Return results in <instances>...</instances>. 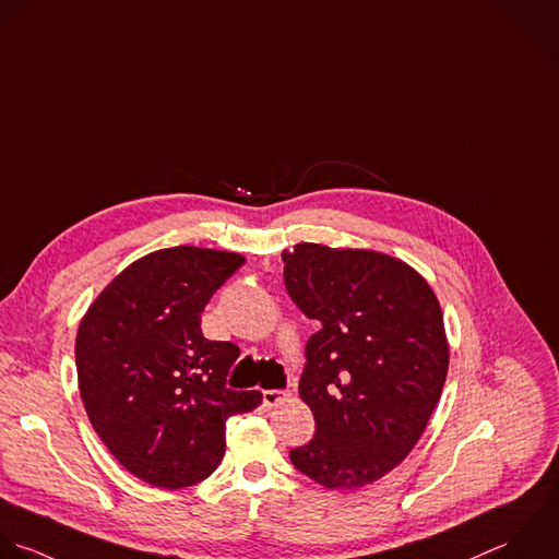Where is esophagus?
I'll use <instances>...</instances> for the list:
<instances>
[{
	"instance_id": "obj_1",
	"label": "esophagus",
	"mask_w": 559,
	"mask_h": 559,
	"mask_svg": "<svg viewBox=\"0 0 559 559\" xmlns=\"http://www.w3.org/2000/svg\"><path fill=\"white\" fill-rule=\"evenodd\" d=\"M287 399H289V394L283 392V390H265V392H263V403H265L267 407H276L278 403H283V401H287Z\"/></svg>"
}]
</instances>
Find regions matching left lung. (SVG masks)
<instances>
[{"instance_id":"left-lung-1","label":"left lung","mask_w":559,"mask_h":559,"mask_svg":"<svg viewBox=\"0 0 559 559\" xmlns=\"http://www.w3.org/2000/svg\"><path fill=\"white\" fill-rule=\"evenodd\" d=\"M283 261L292 300L320 322L298 385L316 436L289 460L324 488H364L412 453L440 401L442 307L412 265L383 252L302 241Z\"/></svg>"}]
</instances>
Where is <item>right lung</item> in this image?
<instances>
[{
    "label": "right lung",
    "instance_id": "add662e5",
    "mask_svg": "<svg viewBox=\"0 0 559 559\" xmlns=\"http://www.w3.org/2000/svg\"><path fill=\"white\" fill-rule=\"evenodd\" d=\"M246 259L174 246L121 270L75 335L86 416L115 460L141 481L178 490L206 479L226 451V420L261 405L226 377L239 348L202 335L211 296Z\"/></svg>",
    "mask_w": 559,
    "mask_h": 559
}]
</instances>
